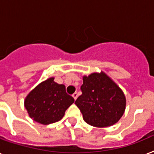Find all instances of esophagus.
I'll list each match as a JSON object with an SVG mask.
<instances>
[{"label": "esophagus", "instance_id": "esophagus-1", "mask_svg": "<svg viewBox=\"0 0 154 154\" xmlns=\"http://www.w3.org/2000/svg\"><path fill=\"white\" fill-rule=\"evenodd\" d=\"M77 97H78V94H77V92H74V93H73V98H74L75 100H77Z\"/></svg>", "mask_w": 154, "mask_h": 154}]
</instances>
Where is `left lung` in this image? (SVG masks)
Wrapping results in <instances>:
<instances>
[{
  "label": "left lung",
  "mask_w": 154,
  "mask_h": 154,
  "mask_svg": "<svg viewBox=\"0 0 154 154\" xmlns=\"http://www.w3.org/2000/svg\"><path fill=\"white\" fill-rule=\"evenodd\" d=\"M81 89L82 94L75 101V104L88 124L100 128L110 127L124 114V93L103 71L84 76Z\"/></svg>",
  "instance_id": "left-lung-1"
}]
</instances>
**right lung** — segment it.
<instances>
[{
	"instance_id": "1",
	"label": "right lung",
	"mask_w": 154,
	"mask_h": 154,
	"mask_svg": "<svg viewBox=\"0 0 154 154\" xmlns=\"http://www.w3.org/2000/svg\"><path fill=\"white\" fill-rule=\"evenodd\" d=\"M54 80V77H50L38 84L25 98L24 107L30 118L41 124L61 120L66 109L74 102V99L66 93V86Z\"/></svg>"
}]
</instances>
